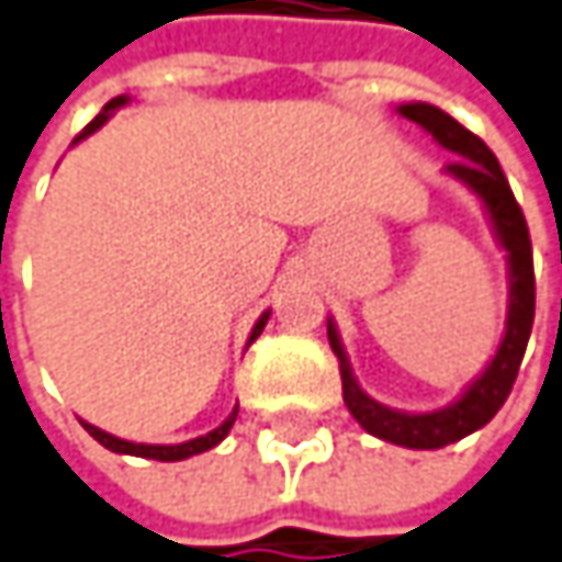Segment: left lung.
<instances>
[{"label":"left lung","mask_w":562,"mask_h":562,"mask_svg":"<svg viewBox=\"0 0 562 562\" xmlns=\"http://www.w3.org/2000/svg\"><path fill=\"white\" fill-rule=\"evenodd\" d=\"M398 115L422 125L443 150L457 154V160H450L443 167V173L463 182L483 202L488 225L495 231V240L505 250V263H508L505 331L495 347V357L485 363L483 373L460 392V398H453L450 405H443L437 412H398V408L376 402L357 383L334 318H328V340H331V350L340 363L344 405L360 422V428L380 440L398 443V447L437 450V447L463 440L467 434L480 431L505 405L515 376H518L528 337H531V325H535V257H531V237H528V222L521 215V205L515 202L508 179L483 140L428 102H405V105H398Z\"/></svg>","instance_id":"8db88e82"}]
</instances>
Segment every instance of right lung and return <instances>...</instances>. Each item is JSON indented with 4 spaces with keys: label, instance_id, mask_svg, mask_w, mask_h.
<instances>
[{
    "label": "right lung",
    "instance_id": "right-lung-1",
    "mask_svg": "<svg viewBox=\"0 0 562 562\" xmlns=\"http://www.w3.org/2000/svg\"><path fill=\"white\" fill-rule=\"evenodd\" d=\"M131 99L128 95H119V99H112L86 128L79 131L77 137H74V144L79 140H86L89 134H95V131L102 128L122 105H128ZM267 322H270V312H263L260 318H257V325H254V331L247 337V344H254L260 331L267 328ZM234 418H237V408L231 412L228 418L215 428V431L202 434V437H192V440H182V443H134V440H122V437H115V434L102 431V428H95V425H89V422H82V428L92 434L105 450H112V453H128V457H147V460H164V463H177V460H186V457H195V453H205V450H212V447H218L225 437H228L231 425H234Z\"/></svg>",
    "mask_w": 562,
    "mask_h": 562
}]
</instances>
